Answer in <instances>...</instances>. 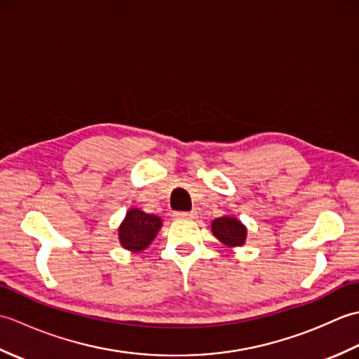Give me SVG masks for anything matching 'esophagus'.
<instances>
[{
  "label": "esophagus",
  "instance_id": "obj_1",
  "mask_svg": "<svg viewBox=\"0 0 359 359\" xmlns=\"http://www.w3.org/2000/svg\"><path fill=\"white\" fill-rule=\"evenodd\" d=\"M175 219H196V211H175L172 215Z\"/></svg>",
  "mask_w": 359,
  "mask_h": 359
}]
</instances>
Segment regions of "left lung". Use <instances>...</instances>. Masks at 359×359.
Instances as JSON below:
<instances>
[{
  "instance_id": "obj_1",
  "label": "left lung",
  "mask_w": 359,
  "mask_h": 359,
  "mask_svg": "<svg viewBox=\"0 0 359 359\" xmlns=\"http://www.w3.org/2000/svg\"><path fill=\"white\" fill-rule=\"evenodd\" d=\"M211 231L226 247H242L247 239V228L241 220L230 216L215 219Z\"/></svg>"
}]
</instances>
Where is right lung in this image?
Segmentation results:
<instances>
[{"label": "right lung", "mask_w": 359, "mask_h": 359, "mask_svg": "<svg viewBox=\"0 0 359 359\" xmlns=\"http://www.w3.org/2000/svg\"><path fill=\"white\" fill-rule=\"evenodd\" d=\"M162 219L156 215H148L139 208H131L118 226V241L121 247L134 253H139L154 241Z\"/></svg>", "instance_id": "add662e5"}]
</instances>
